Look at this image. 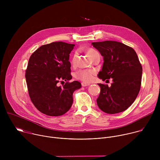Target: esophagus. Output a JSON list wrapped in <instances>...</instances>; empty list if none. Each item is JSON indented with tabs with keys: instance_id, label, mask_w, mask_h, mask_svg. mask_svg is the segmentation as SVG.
I'll list each match as a JSON object with an SVG mask.
<instances>
[{
	"instance_id": "obj_1",
	"label": "esophagus",
	"mask_w": 160,
	"mask_h": 160,
	"mask_svg": "<svg viewBox=\"0 0 160 160\" xmlns=\"http://www.w3.org/2000/svg\"><path fill=\"white\" fill-rule=\"evenodd\" d=\"M90 85L89 83H87V82H82V87H86V86H88V85Z\"/></svg>"
}]
</instances>
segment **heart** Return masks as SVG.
Masks as SVG:
<instances>
[{"label": "heart", "instance_id": "heart-1", "mask_svg": "<svg viewBox=\"0 0 160 160\" xmlns=\"http://www.w3.org/2000/svg\"><path fill=\"white\" fill-rule=\"evenodd\" d=\"M86 52L88 56L90 59H92L96 54H99L96 51H95L93 49H88L87 50ZM77 58V54H74L71 61L72 65L73 66L75 65ZM95 74H96V72L94 70H80L77 73L76 77L81 80L83 82H91L94 80Z\"/></svg>", "mask_w": 160, "mask_h": 160}]
</instances>
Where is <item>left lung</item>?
<instances>
[{
	"label": "left lung",
	"mask_w": 160,
	"mask_h": 160,
	"mask_svg": "<svg viewBox=\"0 0 160 160\" xmlns=\"http://www.w3.org/2000/svg\"><path fill=\"white\" fill-rule=\"evenodd\" d=\"M103 57V64L98 77L104 81L112 78L111 87L98 83L101 92L97 99L104 112L115 114L130 107L138 96L141 85L142 68L135 51L117 41L92 42Z\"/></svg>",
	"instance_id": "1"
}]
</instances>
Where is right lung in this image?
<instances>
[{
	"mask_svg": "<svg viewBox=\"0 0 160 160\" xmlns=\"http://www.w3.org/2000/svg\"><path fill=\"white\" fill-rule=\"evenodd\" d=\"M75 44L56 42L43 45L30 56L25 78L31 101L45 115L58 117L64 115L73 104L74 91L81 88L72 78L70 54ZM67 82L62 88L60 80Z\"/></svg>",
	"mask_w": 160,
	"mask_h": 160,
	"instance_id": "1",
	"label": "right lung"
}]
</instances>
